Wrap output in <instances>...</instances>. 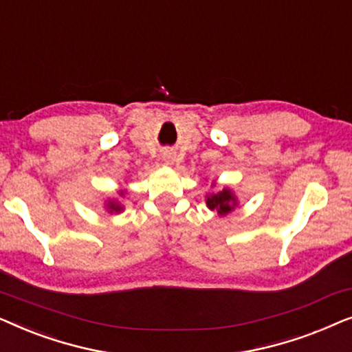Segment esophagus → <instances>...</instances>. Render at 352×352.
<instances>
[{
	"label": "esophagus",
	"instance_id": "1",
	"mask_svg": "<svg viewBox=\"0 0 352 352\" xmlns=\"http://www.w3.org/2000/svg\"><path fill=\"white\" fill-rule=\"evenodd\" d=\"M163 160H165L166 165H171L173 160H175V155H173L171 152H166V153H163Z\"/></svg>",
	"mask_w": 352,
	"mask_h": 352
}]
</instances>
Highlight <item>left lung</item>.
Instances as JSON below:
<instances>
[{"instance_id": "1", "label": "left lung", "mask_w": 352, "mask_h": 352, "mask_svg": "<svg viewBox=\"0 0 352 352\" xmlns=\"http://www.w3.org/2000/svg\"><path fill=\"white\" fill-rule=\"evenodd\" d=\"M206 205H208L210 210L218 211V214L224 216L234 210V206L237 205V199H235L232 190L223 189L206 197Z\"/></svg>"}]
</instances>
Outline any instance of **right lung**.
<instances>
[{"label": "right lung", "instance_id": "obj_1", "mask_svg": "<svg viewBox=\"0 0 352 352\" xmlns=\"http://www.w3.org/2000/svg\"><path fill=\"white\" fill-rule=\"evenodd\" d=\"M123 194H124V192L120 190V195H123ZM107 210L110 211V213H120V211L123 210V206L120 205L117 200H110L107 204Z\"/></svg>", "mask_w": 352, "mask_h": 352}]
</instances>
